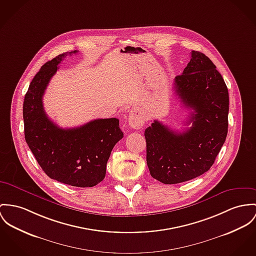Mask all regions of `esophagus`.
<instances>
[{
	"mask_svg": "<svg viewBox=\"0 0 256 256\" xmlns=\"http://www.w3.org/2000/svg\"><path fill=\"white\" fill-rule=\"evenodd\" d=\"M128 124L132 128L139 130L144 124V118L142 115L138 114L136 112H132L128 116Z\"/></svg>",
	"mask_w": 256,
	"mask_h": 256,
	"instance_id": "esophagus-1",
	"label": "esophagus"
}]
</instances>
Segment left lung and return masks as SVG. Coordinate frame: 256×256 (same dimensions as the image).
<instances>
[{"instance_id": "obj_1", "label": "left lung", "mask_w": 256, "mask_h": 256, "mask_svg": "<svg viewBox=\"0 0 256 256\" xmlns=\"http://www.w3.org/2000/svg\"><path fill=\"white\" fill-rule=\"evenodd\" d=\"M176 94L193 110L177 132L158 120L145 130L146 160L151 176L177 184L206 172L214 164L228 132L229 94L216 66L192 50L190 62L174 79Z\"/></svg>"}]
</instances>
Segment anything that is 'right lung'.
Instances as JSON below:
<instances>
[{"instance_id": "1", "label": "right lung", "mask_w": 256, "mask_h": 256, "mask_svg": "<svg viewBox=\"0 0 256 256\" xmlns=\"http://www.w3.org/2000/svg\"><path fill=\"white\" fill-rule=\"evenodd\" d=\"M65 52L44 63L30 82L23 102L25 140L44 174L75 187H92L106 174V164L124 132L118 118H98L73 128H61L44 110L42 96Z\"/></svg>"}]
</instances>
